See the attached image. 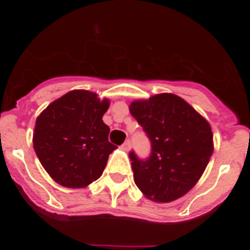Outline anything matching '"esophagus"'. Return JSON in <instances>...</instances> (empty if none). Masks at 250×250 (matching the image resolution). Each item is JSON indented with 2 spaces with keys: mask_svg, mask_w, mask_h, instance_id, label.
Listing matches in <instances>:
<instances>
[{
  "mask_svg": "<svg viewBox=\"0 0 250 250\" xmlns=\"http://www.w3.org/2000/svg\"><path fill=\"white\" fill-rule=\"evenodd\" d=\"M130 147H131V141L130 140H126L123 145H121V149H123L124 151H129Z\"/></svg>",
  "mask_w": 250,
  "mask_h": 250,
  "instance_id": "obj_1",
  "label": "esophagus"
}]
</instances>
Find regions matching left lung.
<instances>
[{"instance_id": "1", "label": "left lung", "mask_w": 250, "mask_h": 250, "mask_svg": "<svg viewBox=\"0 0 250 250\" xmlns=\"http://www.w3.org/2000/svg\"><path fill=\"white\" fill-rule=\"evenodd\" d=\"M151 144L147 159L130 151L136 187L147 199L169 203L198 183L213 154V132L202 115L174 94L130 104Z\"/></svg>"}]
</instances>
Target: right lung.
<instances>
[{
    "mask_svg": "<svg viewBox=\"0 0 250 250\" xmlns=\"http://www.w3.org/2000/svg\"><path fill=\"white\" fill-rule=\"evenodd\" d=\"M109 100L86 90H72L51 103L36 119L34 149L43 169L66 188L98 180L115 145L103 116Z\"/></svg>",
    "mask_w": 250,
    "mask_h": 250,
    "instance_id": "add662e5",
    "label": "right lung"
}]
</instances>
